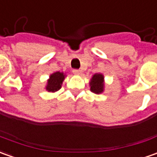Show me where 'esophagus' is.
<instances>
[{"label": "esophagus", "mask_w": 157, "mask_h": 157, "mask_svg": "<svg viewBox=\"0 0 157 157\" xmlns=\"http://www.w3.org/2000/svg\"><path fill=\"white\" fill-rule=\"evenodd\" d=\"M73 71V73L75 75H80L81 73H82V70H76V69H75V70H72Z\"/></svg>", "instance_id": "1"}]
</instances>
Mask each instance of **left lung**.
Wrapping results in <instances>:
<instances>
[{
    "label": "left lung",
    "mask_w": 157,
    "mask_h": 157,
    "mask_svg": "<svg viewBox=\"0 0 157 157\" xmlns=\"http://www.w3.org/2000/svg\"><path fill=\"white\" fill-rule=\"evenodd\" d=\"M103 75L101 74L94 75L92 80L90 82V89L94 94H101L104 88V83H103Z\"/></svg>",
    "instance_id": "left-lung-1"
}]
</instances>
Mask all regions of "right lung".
<instances>
[{
	"mask_svg": "<svg viewBox=\"0 0 157 157\" xmlns=\"http://www.w3.org/2000/svg\"><path fill=\"white\" fill-rule=\"evenodd\" d=\"M64 80V75L61 72H56L50 76L46 86V90L49 92H56L61 88L63 81Z\"/></svg>",
	"mask_w": 157,
	"mask_h": 157,
	"instance_id": "right-lung-1",
	"label": "right lung"
}]
</instances>
